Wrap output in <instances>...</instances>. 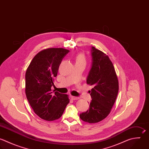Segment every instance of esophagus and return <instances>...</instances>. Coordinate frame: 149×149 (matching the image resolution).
Returning <instances> with one entry per match:
<instances>
[{
	"label": "esophagus",
	"mask_w": 149,
	"mask_h": 149,
	"mask_svg": "<svg viewBox=\"0 0 149 149\" xmlns=\"http://www.w3.org/2000/svg\"><path fill=\"white\" fill-rule=\"evenodd\" d=\"M71 99L73 100H79V97H75V96H71Z\"/></svg>",
	"instance_id": "obj_1"
}]
</instances>
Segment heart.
I'll use <instances>...</instances> for the list:
<instances>
[{"label":"heart","instance_id":"heart-1","mask_svg":"<svg viewBox=\"0 0 149 149\" xmlns=\"http://www.w3.org/2000/svg\"><path fill=\"white\" fill-rule=\"evenodd\" d=\"M87 62L86 58L83 54H79L77 56L76 59V63H84L86 64Z\"/></svg>","mask_w":149,"mask_h":149}]
</instances>
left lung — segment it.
Masks as SVG:
<instances>
[{"label":"left lung","instance_id":"8db88e82","mask_svg":"<svg viewBox=\"0 0 149 149\" xmlns=\"http://www.w3.org/2000/svg\"><path fill=\"white\" fill-rule=\"evenodd\" d=\"M93 63L87 84L93 86L90 95L92 100L89 109L81 113L84 122L94 123L105 119L110 113L115 102L118 90V77L109 56L100 50L92 47Z\"/></svg>","mask_w":149,"mask_h":149}]
</instances>
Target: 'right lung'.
Here are the masks:
<instances>
[{"instance_id": "obj_1", "label": "right lung", "mask_w": 149, "mask_h": 149, "mask_svg": "<svg viewBox=\"0 0 149 149\" xmlns=\"http://www.w3.org/2000/svg\"><path fill=\"white\" fill-rule=\"evenodd\" d=\"M69 52L62 48L42 50L34 57L27 69V98L34 112L45 120L60 118L69 102L68 94L52 92L51 89L62 59Z\"/></svg>"}]
</instances>
